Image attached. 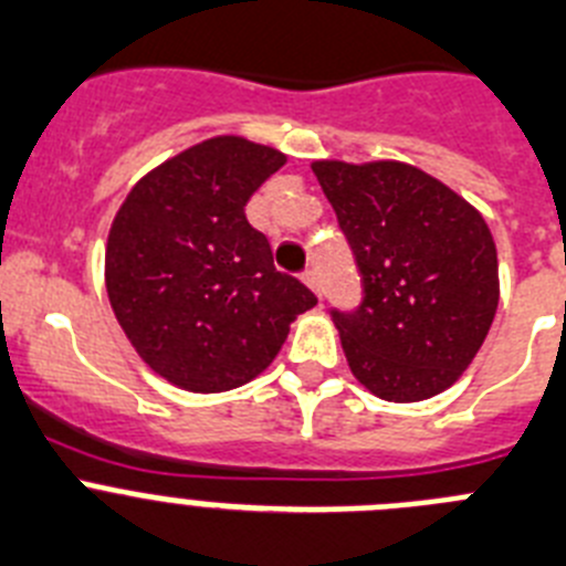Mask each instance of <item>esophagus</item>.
<instances>
[{
	"label": "esophagus",
	"instance_id": "obj_1",
	"mask_svg": "<svg viewBox=\"0 0 566 566\" xmlns=\"http://www.w3.org/2000/svg\"><path fill=\"white\" fill-rule=\"evenodd\" d=\"M302 279H304V284H307V287L313 290V293L321 298V293H324V290H321V276H318V271H304Z\"/></svg>",
	"mask_w": 566,
	"mask_h": 566
}]
</instances>
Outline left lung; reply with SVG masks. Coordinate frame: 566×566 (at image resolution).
Segmentation results:
<instances>
[{
    "mask_svg": "<svg viewBox=\"0 0 566 566\" xmlns=\"http://www.w3.org/2000/svg\"><path fill=\"white\" fill-rule=\"evenodd\" d=\"M364 298L329 310L355 378L391 403L454 384L493 324L496 245L482 213L409 163H313Z\"/></svg>",
    "mask_w": 566,
    "mask_h": 566,
    "instance_id": "obj_1",
    "label": "left lung"
}]
</instances>
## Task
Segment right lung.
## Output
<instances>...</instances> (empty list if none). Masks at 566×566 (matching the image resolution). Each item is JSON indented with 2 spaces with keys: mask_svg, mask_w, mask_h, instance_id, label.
Returning <instances> with one entry per match:
<instances>
[{
  "mask_svg": "<svg viewBox=\"0 0 566 566\" xmlns=\"http://www.w3.org/2000/svg\"><path fill=\"white\" fill-rule=\"evenodd\" d=\"M287 157L211 137L129 191L106 242V293L137 355L188 391H228L271 366L313 290L273 268L245 206Z\"/></svg>",
  "mask_w": 566,
  "mask_h": 566,
  "instance_id": "1",
  "label": "right lung"
}]
</instances>
